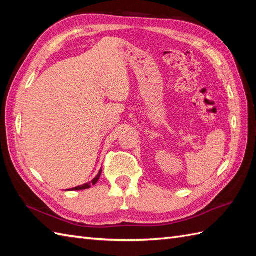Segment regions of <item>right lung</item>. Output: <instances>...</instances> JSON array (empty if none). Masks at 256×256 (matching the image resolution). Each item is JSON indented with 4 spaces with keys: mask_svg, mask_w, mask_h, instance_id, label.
I'll use <instances>...</instances> for the list:
<instances>
[{
    "mask_svg": "<svg viewBox=\"0 0 256 256\" xmlns=\"http://www.w3.org/2000/svg\"><path fill=\"white\" fill-rule=\"evenodd\" d=\"M101 172H102V168L99 170V174H98V175H96L94 179H92L91 182H86V184H81V186L74 187V188H72V189H69V190H72V192H76V190H84V189L90 188L91 184H96L98 182V180H99V178H100V176H101Z\"/></svg>",
    "mask_w": 256,
    "mask_h": 256,
    "instance_id": "1",
    "label": "right lung"
}]
</instances>
